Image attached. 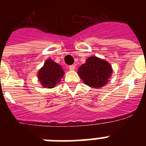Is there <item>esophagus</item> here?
<instances>
[{"label":"esophagus","mask_w":146,"mask_h":146,"mask_svg":"<svg viewBox=\"0 0 146 146\" xmlns=\"http://www.w3.org/2000/svg\"><path fill=\"white\" fill-rule=\"evenodd\" d=\"M69 69L70 70H73L74 69H75V65H70V66H69Z\"/></svg>","instance_id":"34e87169"}]
</instances>
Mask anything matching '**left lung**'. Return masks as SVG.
I'll use <instances>...</instances> for the list:
<instances>
[{
	"label": "left lung",
	"mask_w": 146,
	"mask_h": 146,
	"mask_svg": "<svg viewBox=\"0 0 146 146\" xmlns=\"http://www.w3.org/2000/svg\"><path fill=\"white\" fill-rule=\"evenodd\" d=\"M77 73L85 84L100 89L108 82L112 68L106 60L92 56L80 66Z\"/></svg>",
	"instance_id": "1"
}]
</instances>
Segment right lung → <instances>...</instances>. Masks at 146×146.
<instances>
[{
    "instance_id": "add662e5",
    "label": "right lung",
    "mask_w": 146,
    "mask_h": 146,
    "mask_svg": "<svg viewBox=\"0 0 146 146\" xmlns=\"http://www.w3.org/2000/svg\"><path fill=\"white\" fill-rule=\"evenodd\" d=\"M64 75L61 66L51 59H48L44 62V66L38 70V78L44 88L51 89L59 83Z\"/></svg>"
}]
</instances>
